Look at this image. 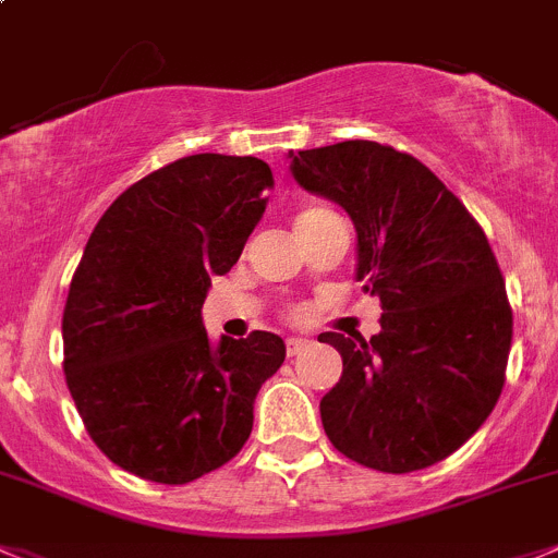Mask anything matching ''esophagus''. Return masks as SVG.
<instances>
[{"instance_id": "esophagus-1", "label": "esophagus", "mask_w": 558, "mask_h": 558, "mask_svg": "<svg viewBox=\"0 0 558 558\" xmlns=\"http://www.w3.org/2000/svg\"><path fill=\"white\" fill-rule=\"evenodd\" d=\"M305 347H308V341H305V338H286V355L289 357L300 355Z\"/></svg>"}]
</instances>
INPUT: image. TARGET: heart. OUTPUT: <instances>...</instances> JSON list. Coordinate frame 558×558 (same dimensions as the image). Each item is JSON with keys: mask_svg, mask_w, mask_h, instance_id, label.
<instances>
[{"mask_svg": "<svg viewBox=\"0 0 558 558\" xmlns=\"http://www.w3.org/2000/svg\"><path fill=\"white\" fill-rule=\"evenodd\" d=\"M327 217H332L327 208H319V206L300 208V211H296V217H294V231H305V228L316 226V222L327 220ZM286 319L303 322L305 319V308H300V305H289V308H286Z\"/></svg>", "mask_w": 558, "mask_h": 558, "instance_id": "heart-1", "label": "heart"}]
</instances>
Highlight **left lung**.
<instances>
[{"mask_svg": "<svg viewBox=\"0 0 558 558\" xmlns=\"http://www.w3.org/2000/svg\"><path fill=\"white\" fill-rule=\"evenodd\" d=\"M289 156L296 184L352 217L357 280L383 308L377 336H319L343 361L322 426L357 465H435L487 421L507 383L512 305L496 253L415 156L372 140Z\"/></svg>", "mask_w": 558, "mask_h": 558, "instance_id": "8db88e82", "label": "left lung"}]
</instances>
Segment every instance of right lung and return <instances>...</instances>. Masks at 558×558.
Returning <instances> with one entry per match:
<instances>
[{"label": "right lung", "instance_id": "obj_1", "mask_svg": "<svg viewBox=\"0 0 558 558\" xmlns=\"http://www.w3.org/2000/svg\"><path fill=\"white\" fill-rule=\"evenodd\" d=\"M275 179L255 156L195 154L114 197L62 311V368L93 444L123 471L186 484L242 451L283 338L211 347L203 300L262 220Z\"/></svg>", "mask_w": 558, "mask_h": 558}]
</instances>
